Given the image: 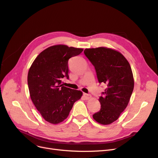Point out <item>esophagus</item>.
<instances>
[{
	"label": "esophagus",
	"instance_id": "obj_1",
	"mask_svg": "<svg viewBox=\"0 0 158 158\" xmlns=\"http://www.w3.org/2000/svg\"><path fill=\"white\" fill-rule=\"evenodd\" d=\"M83 96L85 99H89L91 98V95L90 94H85L84 93L83 94Z\"/></svg>",
	"mask_w": 158,
	"mask_h": 158
}]
</instances>
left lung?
I'll return each instance as SVG.
<instances>
[{"mask_svg":"<svg viewBox=\"0 0 158 158\" xmlns=\"http://www.w3.org/2000/svg\"><path fill=\"white\" fill-rule=\"evenodd\" d=\"M84 52L94 66L99 83L107 85L99 98L101 109L93 118L102 125H109L117 120L130 100L134 89L131 67L125 56L111 49H85Z\"/></svg>","mask_w":158,"mask_h":158,"instance_id":"1","label":"left lung"}]
</instances>
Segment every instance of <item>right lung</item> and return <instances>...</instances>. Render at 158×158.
I'll return each mask as SVG.
<instances>
[{"instance_id": "add662e5", "label": "right lung", "mask_w": 158, "mask_h": 158, "mask_svg": "<svg viewBox=\"0 0 158 158\" xmlns=\"http://www.w3.org/2000/svg\"><path fill=\"white\" fill-rule=\"evenodd\" d=\"M82 49L64 45L51 46L43 51L33 61L27 74L30 97L45 121L63 122L82 92L63 86L62 80L69 78V60L80 55Z\"/></svg>"}]
</instances>
